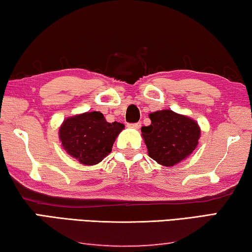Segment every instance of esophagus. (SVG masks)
Wrapping results in <instances>:
<instances>
[{"label":"esophagus","instance_id":"obj_1","mask_svg":"<svg viewBox=\"0 0 252 252\" xmlns=\"http://www.w3.org/2000/svg\"><path fill=\"white\" fill-rule=\"evenodd\" d=\"M130 127H133V128H139L141 127V122H137V123H134V124H129Z\"/></svg>","mask_w":252,"mask_h":252}]
</instances>
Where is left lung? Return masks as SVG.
<instances>
[{
	"label": "left lung",
	"instance_id": "8db88e82",
	"mask_svg": "<svg viewBox=\"0 0 252 252\" xmlns=\"http://www.w3.org/2000/svg\"><path fill=\"white\" fill-rule=\"evenodd\" d=\"M151 125L143 126L142 136L149 157L164 166H172L190 156L198 144L197 123L172 110L150 114Z\"/></svg>",
	"mask_w": 252,
	"mask_h": 252
}]
</instances>
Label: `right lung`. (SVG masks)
<instances>
[{
	"mask_svg": "<svg viewBox=\"0 0 252 252\" xmlns=\"http://www.w3.org/2000/svg\"><path fill=\"white\" fill-rule=\"evenodd\" d=\"M124 129L121 123H108L99 111H91L65 119L60 139L66 152L80 163L94 165L111 152L114 142Z\"/></svg>",
	"mask_w": 252,
	"mask_h": 252,
	"instance_id": "1",
	"label": "right lung"
}]
</instances>
